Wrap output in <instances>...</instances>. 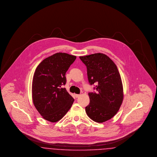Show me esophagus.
<instances>
[{"instance_id":"1","label":"esophagus","mask_w":157,"mask_h":157,"mask_svg":"<svg viewBox=\"0 0 157 157\" xmlns=\"http://www.w3.org/2000/svg\"><path fill=\"white\" fill-rule=\"evenodd\" d=\"M74 96H75V98H78L80 96V95H79V94H74Z\"/></svg>"}]
</instances>
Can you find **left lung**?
<instances>
[{
  "mask_svg": "<svg viewBox=\"0 0 157 157\" xmlns=\"http://www.w3.org/2000/svg\"><path fill=\"white\" fill-rule=\"evenodd\" d=\"M86 65L90 85H96V92H89L90 102L85 108L86 114L95 122L102 123L111 119L122 103L123 86L115 63L107 55L94 53L80 56Z\"/></svg>",
  "mask_w": 157,
  "mask_h": 157,
  "instance_id": "obj_1",
  "label": "left lung"
}]
</instances>
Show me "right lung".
<instances>
[{
    "label": "right lung",
    "instance_id": "right-lung-1",
    "mask_svg": "<svg viewBox=\"0 0 157 157\" xmlns=\"http://www.w3.org/2000/svg\"><path fill=\"white\" fill-rule=\"evenodd\" d=\"M76 58L66 53H56L43 60L35 70L32 87L33 103L40 115L49 122L61 120L74 102L62 86L65 85L66 72Z\"/></svg>",
    "mask_w": 157,
    "mask_h": 157
}]
</instances>
